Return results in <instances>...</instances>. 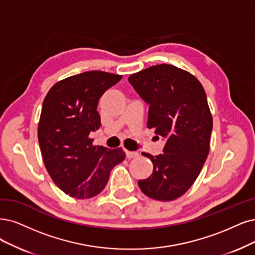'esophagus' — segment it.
I'll list each match as a JSON object with an SVG mask.
<instances>
[{
    "label": "esophagus",
    "mask_w": 255,
    "mask_h": 255,
    "mask_svg": "<svg viewBox=\"0 0 255 255\" xmlns=\"http://www.w3.org/2000/svg\"><path fill=\"white\" fill-rule=\"evenodd\" d=\"M125 154H126V157H127V158H133V157H136V156L138 155L137 152L128 151V150H125Z\"/></svg>",
    "instance_id": "esophagus-1"
}]
</instances>
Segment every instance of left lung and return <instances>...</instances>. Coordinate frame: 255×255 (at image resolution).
Returning a JSON list of instances; mask_svg holds the SVG:
<instances>
[{
  "label": "left lung",
  "instance_id": "left-lung-1",
  "mask_svg": "<svg viewBox=\"0 0 255 255\" xmlns=\"http://www.w3.org/2000/svg\"><path fill=\"white\" fill-rule=\"evenodd\" d=\"M128 81L148 104L147 127L166 142L162 154L144 153L153 172L138 187L151 199L173 201L192 186L209 153L213 123L206 92L192 74L168 64L131 74Z\"/></svg>",
  "mask_w": 255,
  "mask_h": 255
}]
</instances>
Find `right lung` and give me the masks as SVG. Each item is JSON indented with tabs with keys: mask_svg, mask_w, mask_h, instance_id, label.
Instances as JSON below:
<instances>
[{
	"mask_svg": "<svg viewBox=\"0 0 255 255\" xmlns=\"http://www.w3.org/2000/svg\"><path fill=\"white\" fill-rule=\"evenodd\" d=\"M122 75L87 71L53 85L43 102L37 137L54 184L75 199H90L105 188L110 172L125 159L122 148L93 146L89 133L101 126L98 103Z\"/></svg>",
	"mask_w": 255,
	"mask_h": 255,
	"instance_id": "1",
	"label": "right lung"
}]
</instances>
